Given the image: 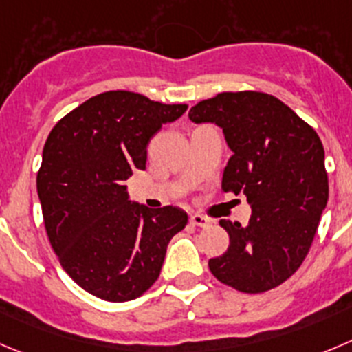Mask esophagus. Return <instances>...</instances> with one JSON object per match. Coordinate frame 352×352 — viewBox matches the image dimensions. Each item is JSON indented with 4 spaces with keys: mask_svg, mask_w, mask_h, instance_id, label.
I'll use <instances>...</instances> for the list:
<instances>
[{
    "mask_svg": "<svg viewBox=\"0 0 352 352\" xmlns=\"http://www.w3.org/2000/svg\"><path fill=\"white\" fill-rule=\"evenodd\" d=\"M190 223L195 224V226H200V228H206V226L210 224V219L209 217L202 216V214H192V216H190Z\"/></svg>",
    "mask_w": 352,
    "mask_h": 352,
    "instance_id": "34e87169",
    "label": "esophagus"
}]
</instances>
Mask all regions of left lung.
I'll use <instances>...</instances> for the list:
<instances>
[{"instance_id":"left-lung-1","label":"left lung","mask_w":352,"mask_h":352,"mask_svg":"<svg viewBox=\"0 0 352 352\" xmlns=\"http://www.w3.org/2000/svg\"><path fill=\"white\" fill-rule=\"evenodd\" d=\"M193 122H214L232 148L221 190L243 193L249 224L221 219L228 250L209 259L210 273L239 292L261 294L289 280L311 249L329 200L320 136L276 96L217 93L190 109Z\"/></svg>"}]
</instances>
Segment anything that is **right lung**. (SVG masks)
<instances>
[{
  "mask_svg": "<svg viewBox=\"0 0 352 352\" xmlns=\"http://www.w3.org/2000/svg\"><path fill=\"white\" fill-rule=\"evenodd\" d=\"M186 109L117 89L86 100L50 133L36 179L43 219L60 264L86 292L124 302L159 278L188 216L131 204L124 182L145 169L150 140Z\"/></svg>",
  "mask_w": 352,
  "mask_h": 352,
  "instance_id": "right-lung-1",
  "label": "right lung"
}]
</instances>
